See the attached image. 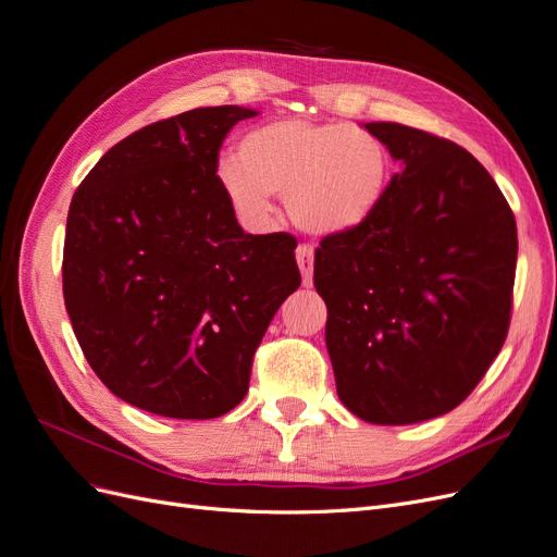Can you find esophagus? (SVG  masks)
<instances>
[{"instance_id":"obj_1","label":"esophagus","mask_w":557,"mask_h":557,"mask_svg":"<svg viewBox=\"0 0 557 557\" xmlns=\"http://www.w3.org/2000/svg\"><path fill=\"white\" fill-rule=\"evenodd\" d=\"M295 258H297V267H299V272H301V283L309 285L313 283V248L311 246H299L297 250H295Z\"/></svg>"}]
</instances>
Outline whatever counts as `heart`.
<instances>
[{
  "label": "heart",
  "mask_w": 557,
  "mask_h": 557,
  "mask_svg": "<svg viewBox=\"0 0 557 557\" xmlns=\"http://www.w3.org/2000/svg\"><path fill=\"white\" fill-rule=\"evenodd\" d=\"M237 156L218 162V181L246 221L272 213L285 197L293 223L313 237H339L367 225L381 209L393 174L387 146L356 125L305 117L252 127Z\"/></svg>",
  "instance_id": "obj_1"
}]
</instances>
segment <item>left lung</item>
<instances>
[{
    "label": "left lung",
    "instance_id": "obj_1",
    "mask_svg": "<svg viewBox=\"0 0 557 557\" xmlns=\"http://www.w3.org/2000/svg\"><path fill=\"white\" fill-rule=\"evenodd\" d=\"M362 127L399 172L372 221L320 242L313 285L344 407L374 425H411L453 411L497 358L518 234L469 150L399 123Z\"/></svg>",
    "mask_w": 557,
    "mask_h": 557
}]
</instances>
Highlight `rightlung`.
Segmentation results:
<instances>
[{
    "mask_svg": "<svg viewBox=\"0 0 557 557\" xmlns=\"http://www.w3.org/2000/svg\"><path fill=\"white\" fill-rule=\"evenodd\" d=\"M252 115L227 104L146 125L74 193L64 307L92 372L132 407L183 420L232 411L299 288L295 239L246 234L215 176L227 132Z\"/></svg>",
    "mask_w": 557,
    "mask_h": 557,
    "instance_id": "1",
    "label": "right lung"
}]
</instances>
